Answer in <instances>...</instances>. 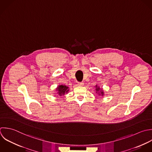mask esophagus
Segmentation results:
<instances>
[{
	"label": "esophagus",
	"mask_w": 152,
	"mask_h": 152,
	"mask_svg": "<svg viewBox=\"0 0 152 152\" xmlns=\"http://www.w3.org/2000/svg\"><path fill=\"white\" fill-rule=\"evenodd\" d=\"M84 83L83 82H78V85L79 86H83Z\"/></svg>",
	"instance_id": "1"
}]
</instances>
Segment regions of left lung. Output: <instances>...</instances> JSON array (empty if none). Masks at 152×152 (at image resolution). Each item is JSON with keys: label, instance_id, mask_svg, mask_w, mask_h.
<instances>
[{"label": "left lung", "instance_id": "8db88e82", "mask_svg": "<svg viewBox=\"0 0 152 152\" xmlns=\"http://www.w3.org/2000/svg\"><path fill=\"white\" fill-rule=\"evenodd\" d=\"M95 91H96V93L98 94L99 95H101L102 96H103L104 95V92L102 89H101L100 87H99L98 85H96L95 86Z\"/></svg>", "mask_w": 152, "mask_h": 152}]
</instances>
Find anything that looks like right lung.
Returning a JSON list of instances; mask_svg holds the SVG:
<instances>
[{
    "mask_svg": "<svg viewBox=\"0 0 152 152\" xmlns=\"http://www.w3.org/2000/svg\"><path fill=\"white\" fill-rule=\"evenodd\" d=\"M56 91H57V94H58V95L60 96L64 95L66 93H68L69 91V88L68 86H67L65 85H61L57 87V88L56 89Z\"/></svg>",
    "mask_w": 152,
    "mask_h": 152,
    "instance_id": "add662e5",
    "label": "right lung"
}]
</instances>
